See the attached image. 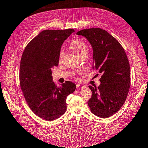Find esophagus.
I'll use <instances>...</instances> for the list:
<instances>
[{
	"label": "esophagus",
	"instance_id": "esophagus-1",
	"mask_svg": "<svg viewBox=\"0 0 148 148\" xmlns=\"http://www.w3.org/2000/svg\"><path fill=\"white\" fill-rule=\"evenodd\" d=\"M84 87H85V86L82 85H79V84H77V85H76V88L77 89H79V90L82 89V88H83Z\"/></svg>",
	"mask_w": 148,
	"mask_h": 148
}]
</instances>
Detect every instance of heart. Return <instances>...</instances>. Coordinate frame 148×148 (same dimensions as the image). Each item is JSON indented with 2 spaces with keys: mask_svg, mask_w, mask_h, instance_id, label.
<instances>
[{
  "mask_svg": "<svg viewBox=\"0 0 148 148\" xmlns=\"http://www.w3.org/2000/svg\"><path fill=\"white\" fill-rule=\"evenodd\" d=\"M70 48L73 51L75 54L77 56H81L82 55L87 54L88 52V46L83 40L81 39H75L70 43ZM64 54L63 50H61L59 53V60L62 58Z\"/></svg>",
  "mask_w": 148,
  "mask_h": 148,
  "instance_id": "1",
  "label": "heart"
}]
</instances>
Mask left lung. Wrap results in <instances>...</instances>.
<instances>
[{
  "mask_svg": "<svg viewBox=\"0 0 148 148\" xmlns=\"http://www.w3.org/2000/svg\"><path fill=\"white\" fill-rule=\"evenodd\" d=\"M76 34L90 43L92 69L102 74L98 87L89 86L92 94L88 105L97 117H110L122 107L130 90V68L126 54L120 43L102 29H85Z\"/></svg>",
  "mask_w": 148,
  "mask_h": 148,
  "instance_id": "obj_1",
  "label": "left lung"
}]
</instances>
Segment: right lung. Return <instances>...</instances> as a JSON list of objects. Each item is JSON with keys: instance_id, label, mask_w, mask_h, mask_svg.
<instances>
[{"instance_id": "add662e5", "label": "right lung", "mask_w": 148, "mask_h": 148, "mask_svg": "<svg viewBox=\"0 0 148 148\" xmlns=\"http://www.w3.org/2000/svg\"><path fill=\"white\" fill-rule=\"evenodd\" d=\"M74 32L73 29L43 31L28 43L22 56L20 87L31 110L46 121L64 114L66 98L76 90V84L69 81L58 87L52 76V69L58 66L61 47Z\"/></svg>"}]
</instances>
